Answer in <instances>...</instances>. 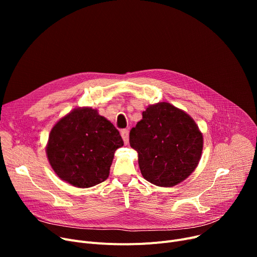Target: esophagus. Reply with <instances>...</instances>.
I'll list each match as a JSON object with an SVG mask.
<instances>
[{
  "label": "esophagus",
  "mask_w": 257,
  "mask_h": 257,
  "mask_svg": "<svg viewBox=\"0 0 257 257\" xmlns=\"http://www.w3.org/2000/svg\"><path fill=\"white\" fill-rule=\"evenodd\" d=\"M120 136H121V139H123L125 145H127L129 143V131L128 129H123L120 131Z\"/></svg>",
  "instance_id": "obj_1"
}]
</instances>
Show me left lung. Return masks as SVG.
I'll use <instances>...</instances> for the list:
<instances>
[{"mask_svg":"<svg viewBox=\"0 0 257 257\" xmlns=\"http://www.w3.org/2000/svg\"><path fill=\"white\" fill-rule=\"evenodd\" d=\"M131 148L139 153L144 178L170 187L186 179L197 168L203 137L195 120L170 103L150 105L130 130Z\"/></svg>","mask_w":257,"mask_h":257,"instance_id":"8db88e82","label":"left lung"}]
</instances>
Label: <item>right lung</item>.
<instances>
[{
  "label": "right lung",
  "mask_w": 257,
  "mask_h": 257,
  "mask_svg": "<svg viewBox=\"0 0 257 257\" xmlns=\"http://www.w3.org/2000/svg\"><path fill=\"white\" fill-rule=\"evenodd\" d=\"M123 145L118 130L97 110L77 108L51 130L47 155L59 178L87 188L107 179L114 152Z\"/></svg>",
  "instance_id": "obj_1"
}]
</instances>
